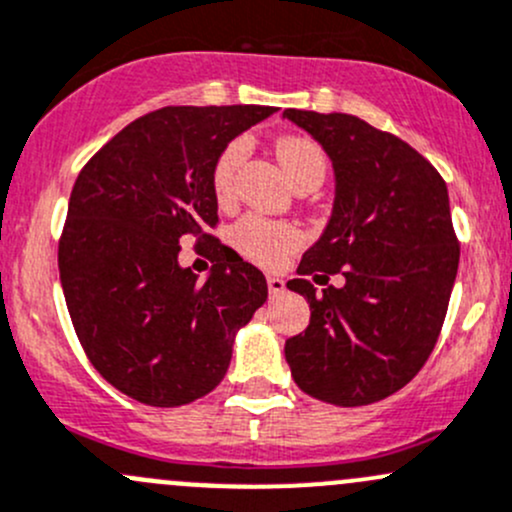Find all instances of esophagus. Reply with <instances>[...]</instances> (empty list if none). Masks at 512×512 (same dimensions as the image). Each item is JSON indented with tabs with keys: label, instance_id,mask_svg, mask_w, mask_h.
<instances>
[{
	"label": "esophagus",
	"instance_id": "34e87169",
	"mask_svg": "<svg viewBox=\"0 0 512 512\" xmlns=\"http://www.w3.org/2000/svg\"><path fill=\"white\" fill-rule=\"evenodd\" d=\"M267 289H270L272 297H277V294L284 292V279H279V277H267Z\"/></svg>",
	"mask_w": 512,
	"mask_h": 512
}]
</instances>
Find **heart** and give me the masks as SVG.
<instances>
[{
	"label": "heart",
	"mask_w": 512,
	"mask_h": 512,
	"mask_svg": "<svg viewBox=\"0 0 512 512\" xmlns=\"http://www.w3.org/2000/svg\"><path fill=\"white\" fill-rule=\"evenodd\" d=\"M279 164L284 166L294 186L321 184L326 176V154L314 139L309 137H282L274 144ZM247 157L245 139H233L220 149L211 169V188L220 206H228L235 198V184L242 161ZM233 240L238 250L260 265H279L287 255L301 245L304 235L297 225L282 223V220L262 218V215H247L233 230Z\"/></svg>",
	"instance_id": "obj_1"
}]
</instances>
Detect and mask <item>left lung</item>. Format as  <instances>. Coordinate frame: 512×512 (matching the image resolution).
Masks as SVG:
<instances>
[{
    "label": "left lung",
    "mask_w": 512,
    "mask_h": 512,
    "mask_svg": "<svg viewBox=\"0 0 512 512\" xmlns=\"http://www.w3.org/2000/svg\"><path fill=\"white\" fill-rule=\"evenodd\" d=\"M284 117L324 147L336 174L331 220L287 282L311 319L284 355L306 395L373 405L410 383L437 346L459 270L449 193L417 149L360 117ZM309 273H343L347 284L316 295Z\"/></svg>",
    "instance_id": "8db88e82"
}]
</instances>
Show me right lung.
Segmentation results:
<instances>
[{
  "instance_id": "right-lung-1",
  "label": "right lung",
  "mask_w": 512,
  "mask_h": 512,
  "mask_svg": "<svg viewBox=\"0 0 512 512\" xmlns=\"http://www.w3.org/2000/svg\"><path fill=\"white\" fill-rule=\"evenodd\" d=\"M274 107H161L117 132L75 179L58 242L63 297L95 370L132 400L179 407L225 378L238 328L267 279L223 245L211 169L220 149ZM209 240L206 283L178 265Z\"/></svg>"
}]
</instances>
